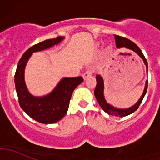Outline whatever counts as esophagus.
I'll return each instance as SVG.
<instances>
[{
    "label": "esophagus",
    "instance_id": "1",
    "mask_svg": "<svg viewBox=\"0 0 160 160\" xmlns=\"http://www.w3.org/2000/svg\"><path fill=\"white\" fill-rule=\"evenodd\" d=\"M92 74H93V72H92L91 70H87L86 72L83 74V78L84 79V80H87L88 77H91Z\"/></svg>",
    "mask_w": 160,
    "mask_h": 160
}]
</instances>
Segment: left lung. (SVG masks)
I'll list each match as a JSON object with an SVG mask.
<instances>
[{
  "instance_id": "8db88e82",
  "label": "left lung",
  "mask_w": 160,
  "mask_h": 160,
  "mask_svg": "<svg viewBox=\"0 0 160 160\" xmlns=\"http://www.w3.org/2000/svg\"><path fill=\"white\" fill-rule=\"evenodd\" d=\"M114 39H115V43L117 48H125V49H128L132 50V51L135 52V53L139 56L140 58H142V59L143 60V62L146 65V72H148V62L146 59L145 58L144 55H143L142 52L141 51V49L133 42L130 41L129 39L126 38H124V37L119 36V35H114ZM96 80H97V85L96 88L94 90V95L95 98H96L97 101H98V104H100L101 108L103 109L106 113H108L110 115L113 116H117V117H125V116L129 115V114H132L133 112H135V111L138 109V108L139 107L140 104L142 101L143 98H144L145 95H146V91H147V87H148V80L146 81V85H145L144 90H143L142 94L141 95L139 99L138 100L136 103H135L134 105H132V107L128 108H116L114 106L111 105V104H108L106 101L105 98H104V80H103V77L101 75H97L96 76Z\"/></svg>"
}]
</instances>
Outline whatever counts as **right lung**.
Segmentation results:
<instances>
[{"label": "right lung", "instance_id": "right-lung-1", "mask_svg": "<svg viewBox=\"0 0 160 160\" xmlns=\"http://www.w3.org/2000/svg\"><path fill=\"white\" fill-rule=\"evenodd\" d=\"M64 37L47 39L29 48L18 64L14 75L16 92L22 109L32 119L42 124H52L67 114L74 89L83 81L81 77H63L55 88L44 96H34L28 91L25 81V70L28 59L35 52L42 51L59 44Z\"/></svg>", "mask_w": 160, "mask_h": 160}]
</instances>
